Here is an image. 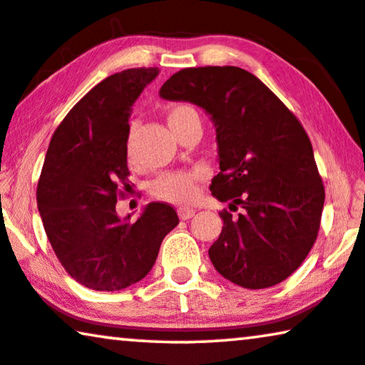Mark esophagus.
<instances>
[{
  "instance_id": "34e87169",
  "label": "esophagus",
  "mask_w": 365,
  "mask_h": 365,
  "mask_svg": "<svg viewBox=\"0 0 365 365\" xmlns=\"http://www.w3.org/2000/svg\"><path fill=\"white\" fill-rule=\"evenodd\" d=\"M195 215V210L193 208H178V217H180V220H190Z\"/></svg>"
}]
</instances>
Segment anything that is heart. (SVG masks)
<instances>
[{
	"mask_svg": "<svg viewBox=\"0 0 365 365\" xmlns=\"http://www.w3.org/2000/svg\"><path fill=\"white\" fill-rule=\"evenodd\" d=\"M193 120H200V117L188 104H175L167 112V122L173 133ZM127 148L130 152V140ZM198 180L200 172H167L152 183V193L170 203H190L197 197Z\"/></svg>",
	"mask_w": 365,
	"mask_h": 365,
	"instance_id": "obj_1",
	"label": "heart"
}]
</instances>
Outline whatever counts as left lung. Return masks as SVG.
<instances>
[{"mask_svg":"<svg viewBox=\"0 0 365 365\" xmlns=\"http://www.w3.org/2000/svg\"><path fill=\"white\" fill-rule=\"evenodd\" d=\"M167 101L202 107L217 129L220 173L210 190L238 218L223 228L210 259L223 278L248 289L284 281L317 238L324 185L301 122L248 71L207 66L178 71L160 89Z\"/></svg>","mask_w":365,"mask_h":365,"instance_id":"8db88e82","label":"left lung"}]
</instances>
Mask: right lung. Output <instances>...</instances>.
<instances>
[{"label": "right lung", "mask_w": 365, "mask_h": 365, "mask_svg": "<svg viewBox=\"0 0 365 365\" xmlns=\"http://www.w3.org/2000/svg\"><path fill=\"white\" fill-rule=\"evenodd\" d=\"M158 68L115 73L87 92L64 117L38 182V210L56 256L71 278L96 291H120L148 274L165 236L178 225L167 203L140 217L115 212L127 183V138L133 102Z\"/></svg>", "instance_id": "add662e5"}]
</instances>
